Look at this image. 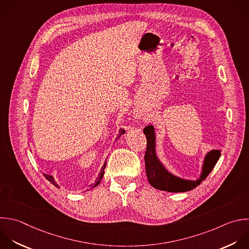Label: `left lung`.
I'll use <instances>...</instances> for the list:
<instances>
[{
	"label": "left lung",
	"mask_w": 249,
	"mask_h": 249,
	"mask_svg": "<svg viewBox=\"0 0 249 249\" xmlns=\"http://www.w3.org/2000/svg\"><path fill=\"white\" fill-rule=\"evenodd\" d=\"M147 138V148L144 156L146 174L149 183L156 189L170 193L188 192L198 186L211 172L221 156L220 150H212L204 158L202 171L196 181L186 180L170 173L159 160L156 153V134L153 125L144 128Z\"/></svg>",
	"instance_id": "1"
}]
</instances>
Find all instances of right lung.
Instances as JSON below:
<instances>
[{
	"instance_id": "obj_1",
	"label": "right lung",
	"mask_w": 249,
	"mask_h": 249,
	"mask_svg": "<svg viewBox=\"0 0 249 249\" xmlns=\"http://www.w3.org/2000/svg\"><path fill=\"white\" fill-rule=\"evenodd\" d=\"M125 131H124V129H120V132H119V136H118V138L119 137H121V135H123ZM105 167H106V161L104 162V164H103V166H102V168H101V170H100V172H99V174H98V177L96 178V182L94 183V184H92V185H90L89 186V189H93L94 187H96V186H98V184L100 183V181H101V179L103 178V175H104V169H105ZM44 176L52 183V184H53L55 187H57V188H59L58 187V185L56 184V182H55V180H54V178L52 176V175H49V174H44Z\"/></svg>"
}]
</instances>
